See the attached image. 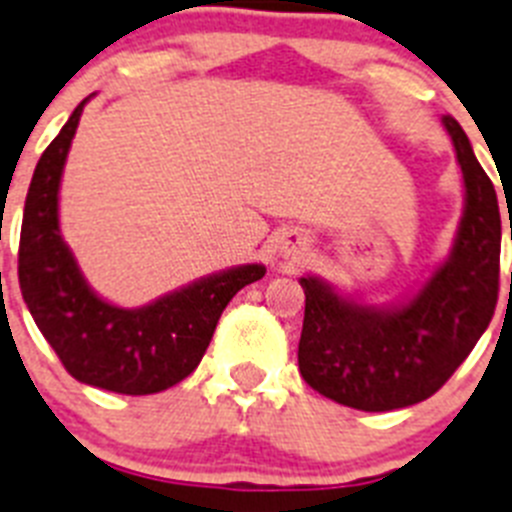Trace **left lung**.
<instances>
[{
  "mask_svg": "<svg viewBox=\"0 0 512 512\" xmlns=\"http://www.w3.org/2000/svg\"><path fill=\"white\" fill-rule=\"evenodd\" d=\"M466 184L450 257L401 307L343 299L307 276L299 372L309 388L359 411L406 409L450 380L495 315L500 294V205L466 132L442 117ZM512 239V229H510ZM512 281V278H510Z\"/></svg>",
  "mask_w": 512,
  "mask_h": 512,
  "instance_id": "8db88e82",
  "label": "left lung"
}]
</instances>
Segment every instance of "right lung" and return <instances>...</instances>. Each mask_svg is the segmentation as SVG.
Here are the masks:
<instances>
[{
  "instance_id": "right-lung-1",
  "label": "right lung",
  "mask_w": 512,
  "mask_h": 512,
  "mask_svg": "<svg viewBox=\"0 0 512 512\" xmlns=\"http://www.w3.org/2000/svg\"><path fill=\"white\" fill-rule=\"evenodd\" d=\"M85 101L51 140L30 179L17 252L20 291L75 380L122 395L161 393L195 372L226 304L260 281L265 268L223 270L140 309L114 307L93 294L59 234V182Z\"/></svg>"
}]
</instances>
